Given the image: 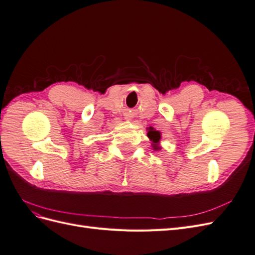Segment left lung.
Here are the masks:
<instances>
[{
  "mask_svg": "<svg viewBox=\"0 0 255 255\" xmlns=\"http://www.w3.org/2000/svg\"><path fill=\"white\" fill-rule=\"evenodd\" d=\"M146 130H148V133H146V135H148L149 139L152 141L151 145L153 150L155 151H158L161 149V145H160V140H161V133L159 132V130H156L154 128L150 127V128H146Z\"/></svg>",
  "mask_w": 255,
  "mask_h": 255,
  "instance_id": "1",
  "label": "left lung"
}]
</instances>
